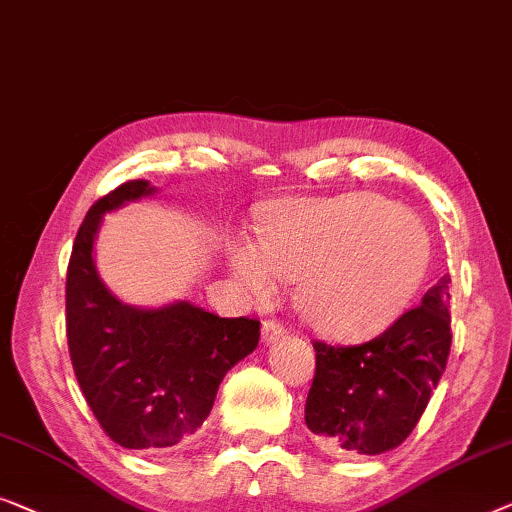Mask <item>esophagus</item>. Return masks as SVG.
<instances>
[{
  "label": "esophagus",
  "mask_w": 512,
  "mask_h": 512,
  "mask_svg": "<svg viewBox=\"0 0 512 512\" xmlns=\"http://www.w3.org/2000/svg\"><path fill=\"white\" fill-rule=\"evenodd\" d=\"M285 336V327L276 320H266L262 325V343L264 345H273L278 338Z\"/></svg>",
  "instance_id": "1"
}]
</instances>
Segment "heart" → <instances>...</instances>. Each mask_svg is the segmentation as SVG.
Masks as SVG:
<instances>
[{
    "label": "heart",
    "mask_w": 512,
    "mask_h": 512,
    "mask_svg": "<svg viewBox=\"0 0 512 512\" xmlns=\"http://www.w3.org/2000/svg\"><path fill=\"white\" fill-rule=\"evenodd\" d=\"M262 243H232L234 278L259 299L273 292L276 273L299 283L301 318L329 338H364L390 327L431 259L424 222L373 192L283 201L266 215Z\"/></svg>",
    "instance_id": "b5f03b06"
}]
</instances>
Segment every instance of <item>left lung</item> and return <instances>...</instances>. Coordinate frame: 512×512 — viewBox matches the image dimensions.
Here are the masks:
<instances>
[{"instance_id":"left-lung-1","label":"left lung","mask_w":512,"mask_h":512,"mask_svg":"<svg viewBox=\"0 0 512 512\" xmlns=\"http://www.w3.org/2000/svg\"><path fill=\"white\" fill-rule=\"evenodd\" d=\"M450 341V276L369 343L315 341L306 427L320 448L350 457L383 455L406 441L443 376Z\"/></svg>"}]
</instances>
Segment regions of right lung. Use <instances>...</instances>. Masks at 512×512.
Wrapping results in <instances>:
<instances>
[{"label":"right lung","instance_id":"right-lung-1","mask_svg":"<svg viewBox=\"0 0 512 512\" xmlns=\"http://www.w3.org/2000/svg\"><path fill=\"white\" fill-rule=\"evenodd\" d=\"M129 181L85 215L67 269V341L74 373L97 422L122 448L164 450L211 415L222 378L257 348L259 322L220 318L190 301L146 308L120 301L95 262L104 215L155 197Z\"/></svg>","mask_w":512,"mask_h":512}]
</instances>
